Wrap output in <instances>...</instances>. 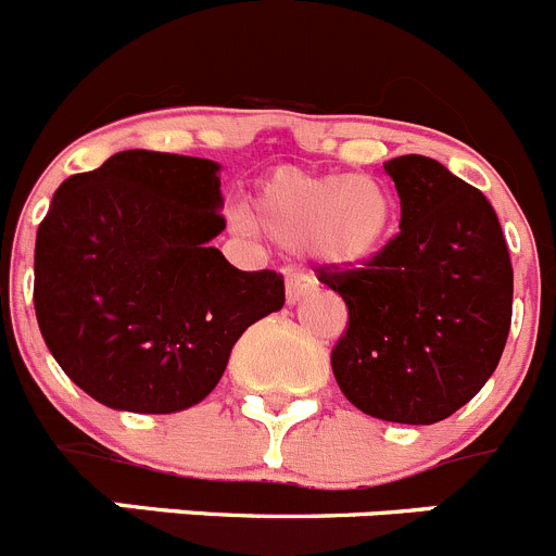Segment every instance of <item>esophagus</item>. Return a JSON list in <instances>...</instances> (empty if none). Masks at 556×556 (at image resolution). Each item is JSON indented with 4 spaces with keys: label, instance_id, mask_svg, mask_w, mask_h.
I'll return each instance as SVG.
<instances>
[{
    "label": "esophagus",
    "instance_id": "34e87169",
    "mask_svg": "<svg viewBox=\"0 0 556 556\" xmlns=\"http://www.w3.org/2000/svg\"><path fill=\"white\" fill-rule=\"evenodd\" d=\"M311 292H314V278H308L305 273H298V269H292V273L287 275V303L289 305H298L300 300L308 298Z\"/></svg>",
    "mask_w": 556,
    "mask_h": 556
}]
</instances>
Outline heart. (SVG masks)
<instances>
[{"mask_svg":"<svg viewBox=\"0 0 556 556\" xmlns=\"http://www.w3.org/2000/svg\"><path fill=\"white\" fill-rule=\"evenodd\" d=\"M242 231L262 229L283 248H308L325 267L352 269L374 262L395 231L393 193L366 174H308L281 168L258 185Z\"/></svg>","mask_w":556,"mask_h":556,"instance_id":"obj_1","label":"heart"}]
</instances>
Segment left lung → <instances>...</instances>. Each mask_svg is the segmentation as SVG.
I'll list each match as a JSON object with an SVG mask.
<instances>
[{"mask_svg":"<svg viewBox=\"0 0 556 556\" xmlns=\"http://www.w3.org/2000/svg\"><path fill=\"white\" fill-rule=\"evenodd\" d=\"M384 172L401 199L399 235L361 269L319 267L349 308L330 363L361 412L431 426L472 401L500 363L510 253L489 199L440 161L401 155Z\"/></svg>","mask_w":556,"mask_h":556,"instance_id":"8db88e82","label":"left lung"}]
</instances>
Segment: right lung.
Segmentation results:
<instances>
[{
  "mask_svg": "<svg viewBox=\"0 0 556 556\" xmlns=\"http://www.w3.org/2000/svg\"><path fill=\"white\" fill-rule=\"evenodd\" d=\"M220 166L125 150L56 188L35 240V314L62 371L103 406L172 415L213 393L237 338L283 308V278L242 273Z\"/></svg>",
  "mask_w": 556,
  "mask_h": 556,
  "instance_id": "1",
  "label": "right lung"
}]
</instances>
